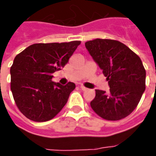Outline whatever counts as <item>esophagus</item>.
<instances>
[{"label": "esophagus", "instance_id": "34e87169", "mask_svg": "<svg viewBox=\"0 0 156 156\" xmlns=\"http://www.w3.org/2000/svg\"><path fill=\"white\" fill-rule=\"evenodd\" d=\"M80 88L82 90H87V88L85 87H83V86H80Z\"/></svg>", "mask_w": 156, "mask_h": 156}]
</instances>
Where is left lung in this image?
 <instances>
[{"label": "left lung", "instance_id": "obj_1", "mask_svg": "<svg viewBox=\"0 0 156 156\" xmlns=\"http://www.w3.org/2000/svg\"><path fill=\"white\" fill-rule=\"evenodd\" d=\"M85 46L110 87L108 92L95 90L91 108L108 121L125 118L138 106L146 89V70L140 57L117 40L95 39Z\"/></svg>", "mask_w": 156, "mask_h": 156}]
</instances>
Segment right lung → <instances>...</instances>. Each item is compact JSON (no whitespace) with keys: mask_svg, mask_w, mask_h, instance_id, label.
<instances>
[{"mask_svg":"<svg viewBox=\"0 0 156 156\" xmlns=\"http://www.w3.org/2000/svg\"><path fill=\"white\" fill-rule=\"evenodd\" d=\"M81 41L34 44L18 54L10 67V88L19 111L33 121L44 122L57 115L68 101L75 84L52 81Z\"/></svg>","mask_w":156,"mask_h":156,"instance_id":"add662e5","label":"right lung"}]
</instances>
